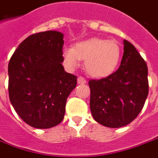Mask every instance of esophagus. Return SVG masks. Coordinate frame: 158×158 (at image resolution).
I'll list each match as a JSON object with an SVG mask.
<instances>
[{
    "label": "esophagus",
    "mask_w": 158,
    "mask_h": 158,
    "mask_svg": "<svg viewBox=\"0 0 158 158\" xmlns=\"http://www.w3.org/2000/svg\"><path fill=\"white\" fill-rule=\"evenodd\" d=\"M86 81H86L85 79L82 77H77V83H78V84H85Z\"/></svg>",
    "instance_id": "34e87169"
}]
</instances>
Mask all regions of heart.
Segmentation results:
<instances>
[{
  "mask_svg": "<svg viewBox=\"0 0 158 158\" xmlns=\"http://www.w3.org/2000/svg\"><path fill=\"white\" fill-rule=\"evenodd\" d=\"M122 49L117 41L92 38L77 42L73 48L63 50L64 64L73 71L84 60V69L94 78H104L115 71L120 62Z\"/></svg>",
  "mask_w": 158,
  "mask_h": 158,
  "instance_id": "b5f03b06",
  "label": "heart"
}]
</instances>
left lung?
Wrapping results in <instances>:
<instances>
[{
    "mask_svg": "<svg viewBox=\"0 0 158 158\" xmlns=\"http://www.w3.org/2000/svg\"><path fill=\"white\" fill-rule=\"evenodd\" d=\"M119 68L110 76L89 81L90 110L99 124L110 128L134 120L148 96V69L136 48L124 40Z\"/></svg>",
    "mask_w": 158,
    "mask_h": 158,
    "instance_id": "8db88e82",
    "label": "left lung"
}]
</instances>
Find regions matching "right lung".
<instances>
[{
    "label": "right lung",
    "mask_w": 158,
    "mask_h": 158,
    "mask_svg": "<svg viewBox=\"0 0 158 158\" xmlns=\"http://www.w3.org/2000/svg\"><path fill=\"white\" fill-rule=\"evenodd\" d=\"M64 34L46 31L20 43L8 64V93L15 110L29 126L56 127L64 119L77 77L62 64Z\"/></svg>",
    "instance_id": "1"
}]
</instances>
